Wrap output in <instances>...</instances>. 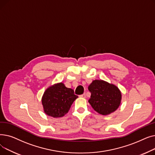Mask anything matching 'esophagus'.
<instances>
[{
	"label": "esophagus",
	"mask_w": 155,
	"mask_h": 155,
	"mask_svg": "<svg viewBox=\"0 0 155 155\" xmlns=\"http://www.w3.org/2000/svg\"><path fill=\"white\" fill-rule=\"evenodd\" d=\"M80 97H82V98H85V97H86V94H82V95H80Z\"/></svg>",
	"instance_id": "1"
}]
</instances>
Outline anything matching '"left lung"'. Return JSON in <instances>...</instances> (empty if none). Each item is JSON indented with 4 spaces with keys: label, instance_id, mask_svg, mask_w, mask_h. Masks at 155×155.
Wrapping results in <instances>:
<instances>
[{
    "label": "left lung",
    "instance_id": "obj_1",
    "mask_svg": "<svg viewBox=\"0 0 155 155\" xmlns=\"http://www.w3.org/2000/svg\"><path fill=\"white\" fill-rule=\"evenodd\" d=\"M88 88L91 93L88 102L100 114L109 115L119 107L122 94L119 88L115 85L102 80H95Z\"/></svg>",
    "mask_w": 155,
    "mask_h": 155
}]
</instances>
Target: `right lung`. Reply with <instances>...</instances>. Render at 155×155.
<instances>
[{"mask_svg": "<svg viewBox=\"0 0 155 155\" xmlns=\"http://www.w3.org/2000/svg\"><path fill=\"white\" fill-rule=\"evenodd\" d=\"M78 96L73 89L65 87L62 82L49 87L41 99L43 110L46 115L54 118L64 116Z\"/></svg>", "mask_w": 155, "mask_h": 155, "instance_id": "1", "label": "right lung"}]
</instances>
